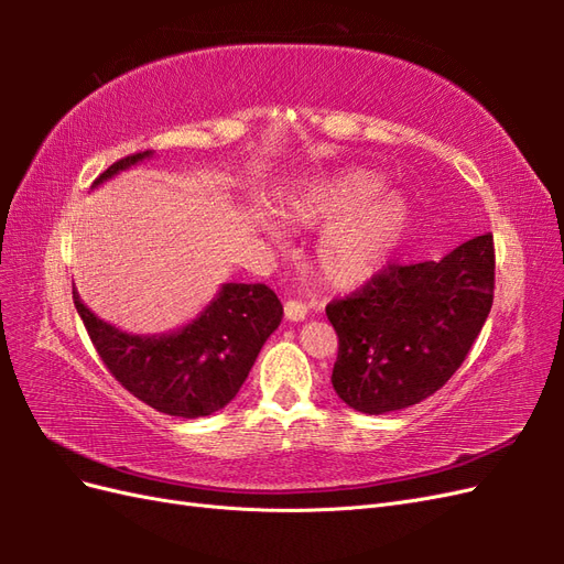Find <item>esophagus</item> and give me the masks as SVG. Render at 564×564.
<instances>
[{"mask_svg":"<svg viewBox=\"0 0 564 564\" xmlns=\"http://www.w3.org/2000/svg\"><path fill=\"white\" fill-rule=\"evenodd\" d=\"M284 317L289 322H303L308 317V305L301 303V301H286L284 303Z\"/></svg>","mask_w":564,"mask_h":564,"instance_id":"esophagus-1","label":"esophagus"}]
</instances>
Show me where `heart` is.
<instances>
[{
  "label": "heart",
  "instance_id": "obj_1",
  "mask_svg": "<svg viewBox=\"0 0 564 564\" xmlns=\"http://www.w3.org/2000/svg\"><path fill=\"white\" fill-rule=\"evenodd\" d=\"M383 178L365 169H344L301 185L282 202L284 218L322 230L313 251L319 278L334 289H357L388 265L412 226V204L400 193H381ZM270 240L282 232L261 220Z\"/></svg>",
  "mask_w": 564,
  "mask_h": 564
}]
</instances>
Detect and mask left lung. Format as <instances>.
<instances>
[{
	"label": "left lung",
	"mask_w": 564,
	"mask_h": 564,
	"mask_svg": "<svg viewBox=\"0 0 564 564\" xmlns=\"http://www.w3.org/2000/svg\"><path fill=\"white\" fill-rule=\"evenodd\" d=\"M494 301V240L477 235L440 261L390 265L327 305L338 334L336 395L355 412L419 404L466 360Z\"/></svg>",
	"instance_id": "1"
}]
</instances>
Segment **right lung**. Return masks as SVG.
Masks as SVG:
<instances>
[{"label":"right lung","mask_w":564,"mask_h":564,"mask_svg":"<svg viewBox=\"0 0 564 564\" xmlns=\"http://www.w3.org/2000/svg\"><path fill=\"white\" fill-rule=\"evenodd\" d=\"M155 152H135L115 162L91 187L104 185ZM75 308L112 377L131 395L169 416L197 419L224 409L282 322V303L265 284H220L214 299L166 334H131L100 319L73 292Z\"/></svg>","instance_id":"add662e5"}]
</instances>
